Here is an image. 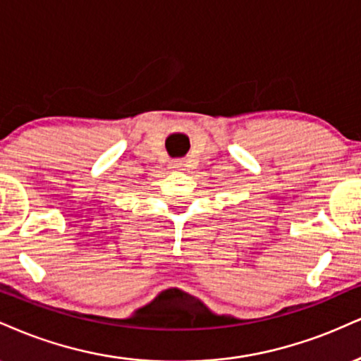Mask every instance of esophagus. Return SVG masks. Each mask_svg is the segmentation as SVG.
I'll return each instance as SVG.
<instances>
[{
	"label": "esophagus",
	"mask_w": 361,
	"mask_h": 361,
	"mask_svg": "<svg viewBox=\"0 0 361 361\" xmlns=\"http://www.w3.org/2000/svg\"><path fill=\"white\" fill-rule=\"evenodd\" d=\"M176 167H177V169H179V167H180V165H176Z\"/></svg>",
	"instance_id": "1"
}]
</instances>
